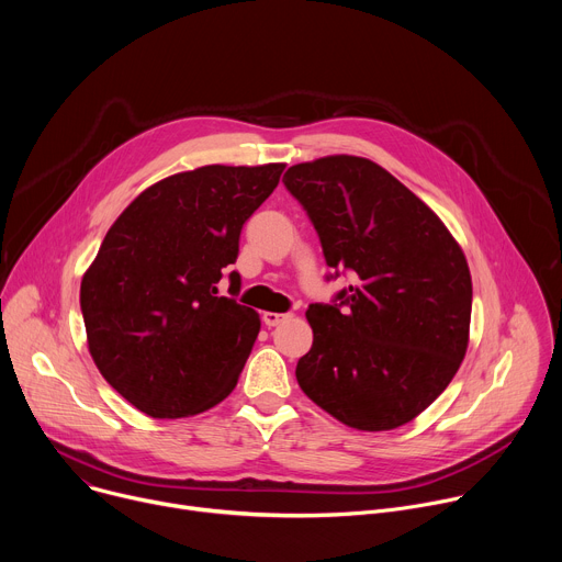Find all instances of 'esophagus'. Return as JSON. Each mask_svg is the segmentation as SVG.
<instances>
[{"label":"esophagus","mask_w":562,"mask_h":562,"mask_svg":"<svg viewBox=\"0 0 562 562\" xmlns=\"http://www.w3.org/2000/svg\"><path fill=\"white\" fill-rule=\"evenodd\" d=\"M286 317H289V313H273V311H265L262 313V319H265L267 327H276V325L284 323Z\"/></svg>","instance_id":"esophagus-1"}]
</instances>
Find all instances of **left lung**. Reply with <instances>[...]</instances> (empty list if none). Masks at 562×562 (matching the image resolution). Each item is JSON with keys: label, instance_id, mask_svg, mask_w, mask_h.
<instances>
[{"label": "left lung", "instance_id": "left-lung-1", "mask_svg": "<svg viewBox=\"0 0 562 562\" xmlns=\"http://www.w3.org/2000/svg\"><path fill=\"white\" fill-rule=\"evenodd\" d=\"M331 269L356 284L340 304H311L313 345L295 378L313 403L358 431L412 423L462 364L471 273L445 222L380 165L327 155L291 167Z\"/></svg>", "mask_w": 562, "mask_h": 562}]
</instances>
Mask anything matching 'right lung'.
I'll list each match as a JSON object with an SVG mask.
<instances>
[{"mask_svg":"<svg viewBox=\"0 0 562 562\" xmlns=\"http://www.w3.org/2000/svg\"><path fill=\"white\" fill-rule=\"evenodd\" d=\"M286 165H209L144 189L113 222L79 286L89 353L150 418L202 414L235 389L260 315L217 293L239 231ZM239 276L231 273L237 291Z\"/></svg>","mask_w":562,"mask_h":562,"instance_id":"obj_1","label":"right lung"}]
</instances>
